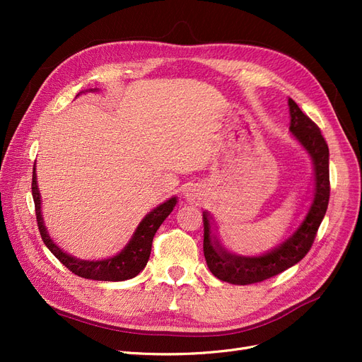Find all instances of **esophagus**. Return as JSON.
Returning <instances> with one entry per match:
<instances>
[{
	"label": "esophagus",
	"mask_w": 362,
	"mask_h": 362,
	"mask_svg": "<svg viewBox=\"0 0 362 362\" xmlns=\"http://www.w3.org/2000/svg\"><path fill=\"white\" fill-rule=\"evenodd\" d=\"M185 198H187V201H190V202H196V201H198L199 198H198V196H196L192 190L190 192H187V193H185Z\"/></svg>",
	"instance_id": "34e87169"
}]
</instances>
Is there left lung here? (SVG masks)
Listing matches in <instances>:
<instances>
[{
	"label": "left lung",
	"instance_id": "1",
	"mask_svg": "<svg viewBox=\"0 0 362 362\" xmlns=\"http://www.w3.org/2000/svg\"><path fill=\"white\" fill-rule=\"evenodd\" d=\"M290 131L300 146L308 152L314 169L313 198L303 221L296 231L266 254L245 257L229 252L216 235L214 221L208 211H204V255L206 266L221 281L247 286L261 282L281 272L293 267L308 254L329 202V149L320 133V128L306 116L291 98Z\"/></svg>",
	"mask_w": 362,
	"mask_h": 362
}]
</instances>
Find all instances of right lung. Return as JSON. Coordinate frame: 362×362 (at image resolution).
I'll list each match as a JSON object with an SVG mask.
<instances>
[{
	"instance_id": "1",
	"label": "right lung",
	"mask_w": 362,
	"mask_h": 362,
	"mask_svg": "<svg viewBox=\"0 0 362 362\" xmlns=\"http://www.w3.org/2000/svg\"><path fill=\"white\" fill-rule=\"evenodd\" d=\"M84 92H98V89H89ZM80 92L78 95L84 93ZM76 95V96H78ZM31 192L33 199H35L36 206V217H37V226L39 233L43 240V243L51 250V254L56 257L64 267H68L75 275H78L86 279L93 281H127L137 276L139 273L145 269L146 262L151 255L152 247V238H154L157 229L164 222L172 210L178 202L177 196H172L168 201H164L154 210L149 211L140 223L137 225L136 231L131 235L129 242L125 245V247L117 252L116 255L108 257L104 259H81L69 255L68 252H64L62 247H59L51 235L48 234V229L45 226L42 217V199L40 192L37 187V175H36V166L33 168V182H31Z\"/></svg>"
}]
</instances>
